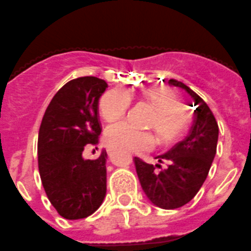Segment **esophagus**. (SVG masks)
<instances>
[{"mask_svg":"<svg viewBox=\"0 0 251 251\" xmlns=\"http://www.w3.org/2000/svg\"><path fill=\"white\" fill-rule=\"evenodd\" d=\"M107 152H109V153H110V149H109V150H107Z\"/></svg>","mask_w":251,"mask_h":251,"instance_id":"1","label":"esophagus"}]
</instances>
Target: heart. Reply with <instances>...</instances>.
Masks as SVG:
<instances>
[{
    "label": "heart",
    "instance_id": "obj_1",
    "mask_svg": "<svg viewBox=\"0 0 251 251\" xmlns=\"http://www.w3.org/2000/svg\"><path fill=\"white\" fill-rule=\"evenodd\" d=\"M144 98L153 106L154 111L149 126L154 128L163 144L176 141L183 133L188 124V114L177 94L165 86H154L144 91ZM131 104L130 94L120 86L109 89L99 100V112L106 121L123 118ZM107 146L128 152L146 151L153 147L154 136L149 130L133 127L126 121L111 124L105 130Z\"/></svg>",
    "mask_w": 251,
    "mask_h": 251
}]
</instances>
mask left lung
I'll return each mask as SVG.
<instances>
[{
  "label": "left lung",
  "instance_id": "8db88e82",
  "mask_svg": "<svg viewBox=\"0 0 251 251\" xmlns=\"http://www.w3.org/2000/svg\"><path fill=\"white\" fill-rule=\"evenodd\" d=\"M168 84L184 89L194 100V120L186 139L166 153L157 156L156 166L135 157V167L142 189L154 205L176 209L187 204L207 178L215 152L219 127L207 102L182 81ZM161 163L168 165L165 169Z\"/></svg>",
  "mask_w": 251,
  "mask_h": 251
}]
</instances>
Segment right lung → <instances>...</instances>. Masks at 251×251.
I'll return each instance as SVG.
<instances>
[{"label":"right lung","mask_w":251,"mask_h":251,"mask_svg":"<svg viewBox=\"0 0 251 251\" xmlns=\"http://www.w3.org/2000/svg\"><path fill=\"white\" fill-rule=\"evenodd\" d=\"M107 88L97 76L68 81L47 107L38 133V170L49 202L65 219H83L106 194V151L84 160V149L97 146L101 133L99 98Z\"/></svg>","instance_id":"1"}]
</instances>
